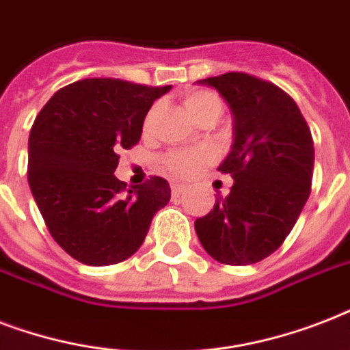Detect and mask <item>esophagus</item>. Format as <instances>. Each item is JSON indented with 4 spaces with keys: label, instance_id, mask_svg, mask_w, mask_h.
<instances>
[{
    "label": "esophagus",
    "instance_id": "1",
    "mask_svg": "<svg viewBox=\"0 0 350 350\" xmlns=\"http://www.w3.org/2000/svg\"><path fill=\"white\" fill-rule=\"evenodd\" d=\"M170 189H172V194H174V196H180L185 187L181 185V183H172V185H170Z\"/></svg>",
    "mask_w": 350,
    "mask_h": 350
}]
</instances>
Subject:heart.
Wrapping results in <instances>:
<instances>
[{
	"label": "heart",
	"instance_id": "b5f03b06",
	"mask_svg": "<svg viewBox=\"0 0 350 350\" xmlns=\"http://www.w3.org/2000/svg\"><path fill=\"white\" fill-rule=\"evenodd\" d=\"M183 105H185L187 112L198 121L205 114H218L219 116V112L224 109V101L213 90L192 89L183 96ZM208 159H213V150L202 147L192 148V150L169 152L163 158V165L170 174L178 176V178H187V176L194 174L200 165L207 163Z\"/></svg>",
	"mask_w": 350,
	"mask_h": 350
}]
</instances>
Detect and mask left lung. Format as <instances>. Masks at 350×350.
<instances>
[{"instance_id":"1","label":"left lung","mask_w":350,"mask_h":350,"mask_svg":"<svg viewBox=\"0 0 350 350\" xmlns=\"http://www.w3.org/2000/svg\"><path fill=\"white\" fill-rule=\"evenodd\" d=\"M234 116V145L218 167L232 176L227 198L194 224L203 249L225 265H250L285 241L310 194L314 143L296 101L245 72L200 79Z\"/></svg>"}]
</instances>
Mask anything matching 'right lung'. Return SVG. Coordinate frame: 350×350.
<instances>
[{
    "label": "right lung",
    "instance_id": "add662e5",
    "mask_svg": "<svg viewBox=\"0 0 350 350\" xmlns=\"http://www.w3.org/2000/svg\"><path fill=\"white\" fill-rule=\"evenodd\" d=\"M172 85L148 87L90 78L46 101L29 136V185L51 236L85 265L131 258L170 200L167 180L150 176L126 189L114 176L121 148L142 137L143 120Z\"/></svg>",
    "mask_w": 350,
    "mask_h": 350
}]
</instances>
